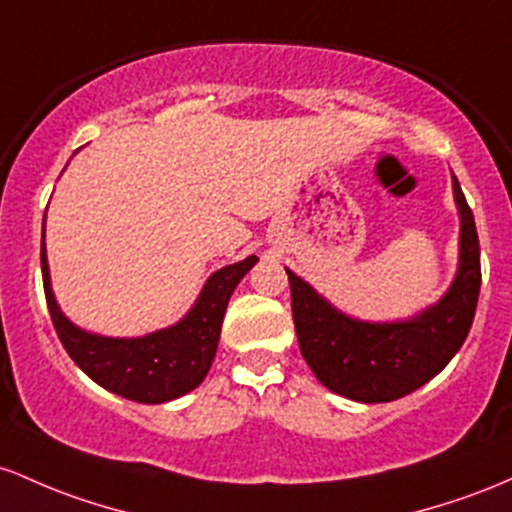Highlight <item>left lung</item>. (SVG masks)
Wrapping results in <instances>:
<instances>
[{"label":"left lung","instance_id":"1","mask_svg":"<svg viewBox=\"0 0 512 512\" xmlns=\"http://www.w3.org/2000/svg\"><path fill=\"white\" fill-rule=\"evenodd\" d=\"M452 191L462 222L457 275L445 297L418 317L384 324L350 319L287 271L302 358L331 392L363 404L401 399L433 380L462 348L479 302L481 256L472 208L455 174Z\"/></svg>","mask_w":512,"mask_h":512}]
</instances>
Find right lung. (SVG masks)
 Masks as SVG:
<instances>
[{
    "mask_svg": "<svg viewBox=\"0 0 512 512\" xmlns=\"http://www.w3.org/2000/svg\"><path fill=\"white\" fill-rule=\"evenodd\" d=\"M256 261V256H249L212 273L198 302L179 324L142 338H108L79 329L62 314L50 287L45 241L40 244L45 300L62 346L79 370H84L96 384L140 404H164L179 399L205 380L217 353L229 297Z\"/></svg>",
    "mask_w": 512,
    "mask_h": 512,
    "instance_id": "1",
    "label": "right lung"
}]
</instances>
